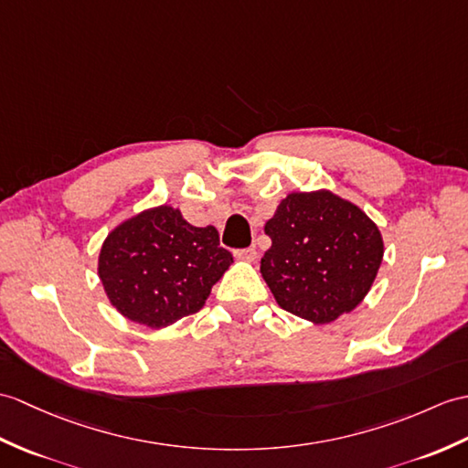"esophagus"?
<instances>
[{"label":"esophagus","mask_w":468,"mask_h":468,"mask_svg":"<svg viewBox=\"0 0 468 468\" xmlns=\"http://www.w3.org/2000/svg\"><path fill=\"white\" fill-rule=\"evenodd\" d=\"M235 257L239 261H245V263H253V261L257 259V251L253 247H247V249H237L235 251Z\"/></svg>","instance_id":"esophagus-1"}]
</instances>
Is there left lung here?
Listing matches in <instances>:
<instances>
[{
  "label": "left lung",
  "instance_id": "8db88e82",
  "mask_svg": "<svg viewBox=\"0 0 468 468\" xmlns=\"http://www.w3.org/2000/svg\"><path fill=\"white\" fill-rule=\"evenodd\" d=\"M261 275L277 305L327 324L361 305L383 263L377 223L329 189L292 191L265 223Z\"/></svg>",
  "mask_w": 468,
  "mask_h": 468
}]
</instances>
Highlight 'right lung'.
I'll return each instance as SVG.
<instances>
[{
	"label": "right lung",
	"instance_id": "1",
	"mask_svg": "<svg viewBox=\"0 0 468 468\" xmlns=\"http://www.w3.org/2000/svg\"><path fill=\"white\" fill-rule=\"evenodd\" d=\"M233 265L213 225L193 227L171 205L144 209L105 237L97 275L125 319L165 329L197 313Z\"/></svg>",
	"mask_w": 468,
	"mask_h": 468
}]
</instances>
